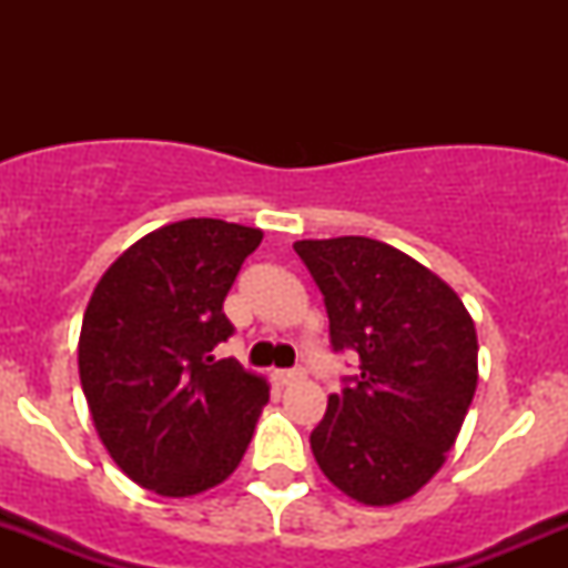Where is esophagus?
Instances as JSON below:
<instances>
[{"label":"esophagus","mask_w":568,"mask_h":568,"mask_svg":"<svg viewBox=\"0 0 568 568\" xmlns=\"http://www.w3.org/2000/svg\"><path fill=\"white\" fill-rule=\"evenodd\" d=\"M302 376H305V374H302V371H274L272 379L277 382V385L285 387V385H294V382H300Z\"/></svg>","instance_id":"34e87169"}]
</instances>
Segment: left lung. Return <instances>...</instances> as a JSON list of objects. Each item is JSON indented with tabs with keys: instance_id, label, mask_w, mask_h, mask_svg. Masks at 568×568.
<instances>
[{
	"instance_id": "1",
	"label": "left lung",
	"mask_w": 568,
	"mask_h": 568,
	"mask_svg": "<svg viewBox=\"0 0 568 568\" xmlns=\"http://www.w3.org/2000/svg\"><path fill=\"white\" fill-rule=\"evenodd\" d=\"M294 250L324 294L332 348L359 354V374L313 428V456L343 495L393 506L459 437L478 385L475 324L445 280L390 244L341 236Z\"/></svg>"
}]
</instances>
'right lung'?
<instances>
[{
    "label": "right lung",
    "instance_id": "right-lung-1",
    "mask_svg": "<svg viewBox=\"0 0 568 568\" xmlns=\"http://www.w3.org/2000/svg\"><path fill=\"white\" fill-rule=\"evenodd\" d=\"M263 233L183 220L131 244L88 302L79 379L95 432L134 484L189 497L242 462L268 382L214 348L233 335L222 313Z\"/></svg>",
    "mask_w": 568,
    "mask_h": 568
}]
</instances>
